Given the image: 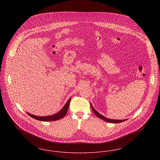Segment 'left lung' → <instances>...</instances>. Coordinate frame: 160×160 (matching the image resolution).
Listing matches in <instances>:
<instances>
[{
	"label": "left lung",
	"instance_id": "left-lung-1",
	"mask_svg": "<svg viewBox=\"0 0 160 160\" xmlns=\"http://www.w3.org/2000/svg\"><path fill=\"white\" fill-rule=\"evenodd\" d=\"M91 106L92 109V110H93V113L95 114V115H96L97 117L99 118L100 119H102V120H104V121H106V122H110V123H121V122H123V121H126V120H114V119H108V118H107L106 117L103 116L102 115L99 114V113H98V112H97V111L94 109V108L93 107L92 104H91Z\"/></svg>",
	"mask_w": 160,
	"mask_h": 160
}]
</instances>
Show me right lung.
<instances>
[{"label": "right lung", "instance_id": "1", "mask_svg": "<svg viewBox=\"0 0 160 160\" xmlns=\"http://www.w3.org/2000/svg\"><path fill=\"white\" fill-rule=\"evenodd\" d=\"M71 98H70L68 99V101H67L66 104L61 109V111H59L56 114H53V115H52V116H35V115L30 114L29 113H27L32 118H34L37 120H38V121H41L47 122V121H56V120L61 119L62 118H63L67 113Z\"/></svg>", "mask_w": 160, "mask_h": 160}]
</instances>
